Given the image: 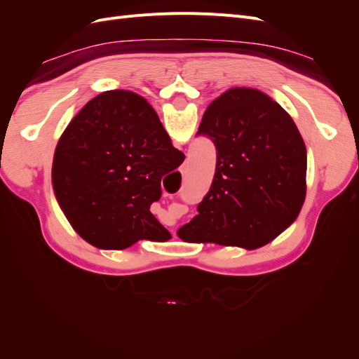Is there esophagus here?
<instances>
[{
  "label": "esophagus",
  "mask_w": 359,
  "mask_h": 359,
  "mask_svg": "<svg viewBox=\"0 0 359 359\" xmlns=\"http://www.w3.org/2000/svg\"><path fill=\"white\" fill-rule=\"evenodd\" d=\"M182 172L187 173V166H182Z\"/></svg>",
  "instance_id": "1"
}]
</instances>
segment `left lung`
Masks as SVG:
<instances>
[{
    "mask_svg": "<svg viewBox=\"0 0 359 359\" xmlns=\"http://www.w3.org/2000/svg\"><path fill=\"white\" fill-rule=\"evenodd\" d=\"M198 135L214 142L217 165L199 214L177 232L182 241L255 250L295 222L306 201L307 149L283 107L235 86L206 107Z\"/></svg>",
    "mask_w": 359,
    "mask_h": 359,
    "instance_id": "8db88e82",
    "label": "left lung"
}]
</instances>
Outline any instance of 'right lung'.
Masks as SVG:
<instances>
[{
  "label": "right lung",
  "mask_w": 359,
  "mask_h": 359,
  "mask_svg": "<svg viewBox=\"0 0 359 359\" xmlns=\"http://www.w3.org/2000/svg\"><path fill=\"white\" fill-rule=\"evenodd\" d=\"M184 154L172 145L142 95L111 90L94 97L61 135L52 163L60 208L86 243L123 250L170 238L151 214L160 181Z\"/></svg>",
  "instance_id": "right-lung-1"
}]
</instances>
